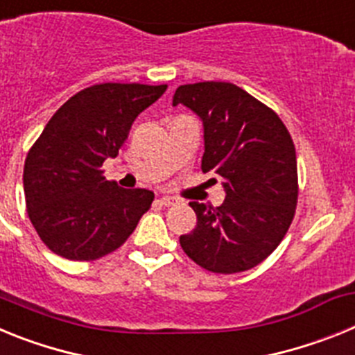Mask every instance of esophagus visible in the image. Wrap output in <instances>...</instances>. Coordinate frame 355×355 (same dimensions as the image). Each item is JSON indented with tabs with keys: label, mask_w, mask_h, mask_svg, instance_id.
<instances>
[{
	"label": "esophagus",
	"mask_w": 355,
	"mask_h": 355,
	"mask_svg": "<svg viewBox=\"0 0 355 355\" xmlns=\"http://www.w3.org/2000/svg\"><path fill=\"white\" fill-rule=\"evenodd\" d=\"M158 202H159V205H162V206H174V205H178V202H180V199H175V197L163 196V197H159Z\"/></svg>",
	"instance_id": "esophagus-1"
}]
</instances>
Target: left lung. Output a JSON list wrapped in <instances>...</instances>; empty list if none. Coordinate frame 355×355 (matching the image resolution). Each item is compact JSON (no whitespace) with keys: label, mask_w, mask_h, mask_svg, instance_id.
<instances>
[{"label":"left lung","mask_w":355,"mask_h":355,"mask_svg":"<svg viewBox=\"0 0 355 355\" xmlns=\"http://www.w3.org/2000/svg\"><path fill=\"white\" fill-rule=\"evenodd\" d=\"M172 105L202 119L200 168L225 190L216 208L190 202L197 225L181 234V247L215 274L250 270L277 249L295 216L299 175L290 131L274 110L227 81L181 85Z\"/></svg>","instance_id":"1"}]
</instances>
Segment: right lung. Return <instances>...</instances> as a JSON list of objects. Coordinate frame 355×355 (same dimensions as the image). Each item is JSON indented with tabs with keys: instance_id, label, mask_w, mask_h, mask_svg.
I'll list each match as a JSON object with an SVG mask.
<instances>
[{
	"instance_id": "obj_1",
	"label": "right lung",
	"mask_w": 355,
	"mask_h": 355,
	"mask_svg": "<svg viewBox=\"0 0 355 355\" xmlns=\"http://www.w3.org/2000/svg\"><path fill=\"white\" fill-rule=\"evenodd\" d=\"M167 85L99 83L56 110L24 162L26 211L44 245L72 261L114 252L135 231L155 193L106 181L131 124Z\"/></svg>"
}]
</instances>
